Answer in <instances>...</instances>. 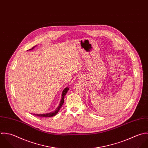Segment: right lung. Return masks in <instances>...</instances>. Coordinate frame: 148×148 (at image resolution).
Listing matches in <instances>:
<instances>
[{"instance_id": "right-lung-1", "label": "right lung", "mask_w": 148, "mask_h": 148, "mask_svg": "<svg viewBox=\"0 0 148 148\" xmlns=\"http://www.w3.org/2000/svg\"><path fill=\"white\" fill-rule=\"evenodd\" d=\"M34 47H33L32 49H33ZM29 49V50H30ZM69 90V88H66L62 92V99H61V101H60V103L59 105V106L58 107V108L55 110V111H54L53 112H51L50 113H48V114H33L36 116H40V117H52V116H55V115H56L58 114V112H59V111L60 110L62 106L63 105V103H64V96L65 95H66L67 91Z\"/></svg>"}]
</instances>
